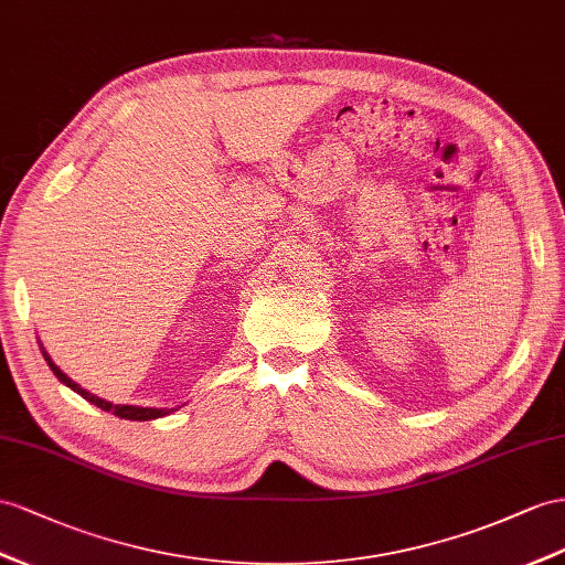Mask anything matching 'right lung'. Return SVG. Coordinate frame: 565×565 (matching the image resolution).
<instances>
[{
	"label": "right lung",
	"instance_id": "obj_1",
	"mask_svg": "<svg viewBox=\"0 0 565 565\" xmlns=\"http://www.w3.org/2000/svg\"><path fill=\"white\" fill-rule=\"evenodd\" d=\"M42 355H45V360H47V365L52 367V372L56 374V380H60L62 384H66L68 388H74V392L78 394V396H83L85 401L88 403H93V406H97V408H103V411H107V413H114L117 417H124V420H154V417H164V415H169V413H173V408H140V406H114V403H109V401H105V398H99V396H95V394H90V392H85L83 386H78L74 380L71 377H66V374L56 367L54 363H52V358L42 351Z\"/></svg>",
	"mask_w": 565,
	"mask_h": 565
}]
</instances>
